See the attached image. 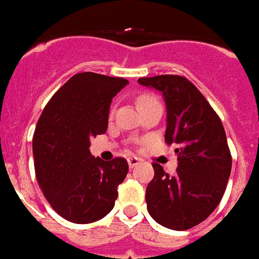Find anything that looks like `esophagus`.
Instances as JSON below:
<instances>
[{
	"instance_id": "34e87169",
	"label": "esophagus",
	"mask_w": 259,
	"mask_h": 259,
	"mask_svg": "<svg viewBox=\"0 0 259 259\" xmlns=\"http://www.w3.org/2000/svg\"><path fill=\"white\" fill-rule=\"evenodd\" d=\"M127 163H129L130 168L133 169V168H136V166H137L139 163H140V159H139V158L132 157V158H129V159H127Z\"/></svg>"
}]
</instances>
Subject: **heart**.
I'll return each instance as SVG.
<instances>
[{
    "mask_svg": "<svg viewBox=\"0 0 259 259\" xmlns=\"http://www.w3.org/2000/svg\"><path fill=\"white\" fill-rule=\"evenodd\" d=\"M155 104H159V101H158L155 97L150 96V94H144V96H141L139 98V107H140V109L150 107V105H155Z\"/></svg>",
    "mask_w": 259,
    "mask_h": 259,
    "instance_id": "1",
    "label": "heart"
}]
</instances>
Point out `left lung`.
<instances>
[{"instance_id":"obj_1","label":"left lung","mask_w":259,"mask_h":259,"mask_svg":"<svg viewBox=\"0 0 259 259\" xmlns=\"http://www.w3.org/2000/svg\"><path fill=\"white\" fill-rule=\"evenodd\" d=\"M139 83L162 94L165 141L178 154L174 175L152 165L155 174L147 186V209L165 228L187 230L211 215L226 190L232 170L226 133L205 97L183 76L140 77Z\"/></svg>"}]
</instances>
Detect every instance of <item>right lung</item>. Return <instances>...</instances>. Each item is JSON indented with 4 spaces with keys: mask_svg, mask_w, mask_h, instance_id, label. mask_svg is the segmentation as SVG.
Returning <instances> with one entry per match:
<instances>
[{
    "mask_svg": "<svg viewBox=\"0 0 259 259\" xmlns=\"http://www.w3.org/2000/svg\"><path fill=\"white\" fill-rule=\"evenodd\" d=\"M129 81L84 72L59 89L38 119L33 136L34 169L54 211L73 223H91L112 211L118 186L127 175L123 158L102 161L90 140L104 135L112 98Z\"/></svg>",
    "mask_w": 259,
    "mask_h": 259,
    "instance_id": "obj_1",
    "label": "right lung"
}]
</instances>
